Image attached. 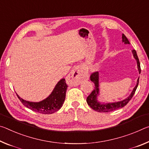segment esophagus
<instances>
[{
    "instance_id": "34e87169",
    "label": "esophagus",
    "mask_w": 149,
    "mask_h": 149,
    "mask_svg": "<svg viewBox=\"0 0 149 149\" xmlns=\"http://www.w3.org/2000/svg\"><path fill=\"white\" fill-rule=\"evenodd\" d=\"M83 67L81 65H77L73 68L70 74L67 77V82L70 86H77L82 80L86 79Z\"/></svg>"
}]
</instances>
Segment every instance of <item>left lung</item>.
I'll list each match as a JSON object with an SVG mask.
<instances>
[{"instance_id":"1","label":"left lung","mask_w":149,"mask_h":149,"mask_svg":"<svg viewBox=\"0 0 149 149\" xmlns=\"http://www.w3.org/2000/svg\"><path fill=\"white\" fill-rule=\"evenodd\" d=\"M122 41L123 42L126 43V44H130V41H129L127 38H126V36L124 35L123 33L122 34ZM132 52H133L134 57H135V58L136 60V62H137L139 72V73H141V70L140 62H139V59L138 58V56L136 55V51L135 49H133L132 51ZM91 80L92 82H93L94 83L95 87H94V89L92 91L91 93L90 94L89 96L87 97L86 98L87 103L89 105V106L91 107L92 109H93L94 110L96 111L97 112H103V113L104 112V113H106V112L113 111L117 110V109H118L119 108H122L123 107L126 106V105L128 104V102L131 100V99L132 98L134 94H135V92L136 90V88L138 86L139 79H138L136 86L134 88L133 92H131V95L127 97V98L123 100L121 102H115V103H111V104H105L99 103L96 100L97 96L99 94L98 72H92L91 75Z\"/></svg>"}]
</instances>
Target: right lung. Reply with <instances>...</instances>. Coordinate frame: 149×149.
Returning a JSON list of instances; mask_svg holds the SVG:
<instances>
[{
	"mask_svg": "<svg viewBox=\"0 0 149 149\" xmlns=\"http://www.w3.org/2000/svg\"><path fill=\"white\" fill-rule=\"evenodd\" d=\"M67 89V85L66 84L65 79H63L56 84L49 96L41 102H28L21 98L18 94L16 95L22 104L31 110L43 114H52L57 111L62 107L65 102Z\"/></svg>",
	"mask_w": 149,
	"mask_h": 149,
	"instance_id": "obj_1",
	"label": "right lung"
}]
</instances>
